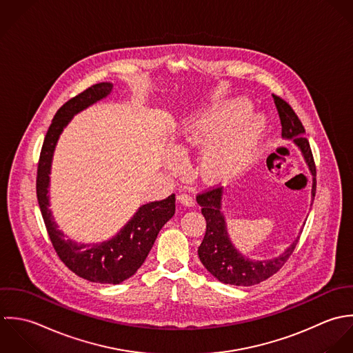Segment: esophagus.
<instances>
[{
  "label": "esophagus",
  "instance_id": "esophagus-1",
  "mask_svg": "<svg viewBox=\"0 0 353 353\" xmlns=\"http://www.w3.org/2000/svg\"><path fill=\"white\" fill-rule=\"evenodd\" d=\"M177 201H179L183 206H185V208H192V206L195 205L194 198H192L191 195H188V194H180V195L177 196Z\"/></svg>",
  "mask_w": 353,
  "mask_h": 353
}]
</instances>
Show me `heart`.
<instances>
[{
  "label": "heart",
  "mask_w": 353,
  "mask_h": 353,
  "mask_svg": "<svg viewBox=\"0 0 353 353\" xmlns=\"http://www.w3.org/2000/svg\"><path fill=\"white\" fill-rule=\"evenodd\" d=\"M250 105L243 99L223 101L199 112L184 128L181 150L209 147L199 165V174L208 184H219L245 168L266 132V124L259 117H245ZM170 170L183 168L177 155L168 159Z\"/></svg>",
  "instance_id": "heart-1"
}]
</instances>
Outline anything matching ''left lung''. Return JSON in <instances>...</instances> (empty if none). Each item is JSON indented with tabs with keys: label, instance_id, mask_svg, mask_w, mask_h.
Here are the masks:
<instances>
[{
	"label": "left lung",
	"instance_id": "8db88e82",
	"mask_svg": "<svg viewBox=\"0 0 353 353\" xmlns=\"http://www.w3.org/2000/svg\"><path fill=\"white\" fill-rule=\"evenodd\" d=\"M273 98L281 120L282 139L292 141L299 147L312 176V206L316 191V169L310 143L304 138L305 130L293 109L289 106V103H286L277 95H273ZM222 188H214L196 196V202L202 208V214L206 219V234L198 250L201 262L212 276L223 283H230L236 286H251L268 280L269 277L276 274L289 259L300 236L294 239V241L281 255L273 259L254 261L247 258L230 241L226 221L222 212Z\"/></svg>",
	"mask_w": 353,
	"mask_h": 353
}]
</instances>
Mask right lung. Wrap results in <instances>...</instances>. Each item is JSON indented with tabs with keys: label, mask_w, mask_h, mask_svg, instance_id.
<instances>
[{
	"label": "right lung",
	"mask_w": 353,
	"mask_h": 353,
	"mask_svg": "<svg viewBox=\"0 0 353 353\" xmlns=\"http://www.w3.org/2000/svg\"><path fill=\"white\" fill-rule=\"evenodd\" d=\"M112 90L113 83L94 84L57 110L38 162L37 196L52 244L65 266L84 280L116 285L132 277L145 261L159 230L174 215V194L163 201L143 205L114 237L97 244H83L67 239L54 221L49 201L52 161L60 135L74 114L106 98Z\"/></svg>",
	"instance_id": "add662e5"
}]
</instances>
